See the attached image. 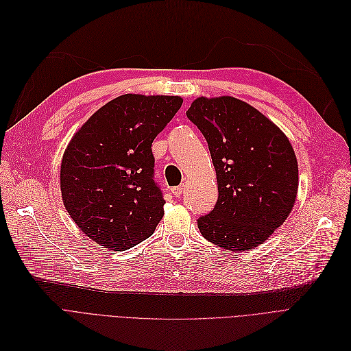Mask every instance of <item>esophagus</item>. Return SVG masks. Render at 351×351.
I'll return each mask as SVG.
<instances>
[{
    "mask_svg": "<svg viewBox=\"0 0 351 351\" xmlns=\"http://www.w3.org/2000/svg\"><path fill=\"white\" fill-rule=\"evenodd\" d=\"M171 193L174 197H181V194L184 193V189H182V186H176L171 189Z\"/></svg>",
    "mask_w": 351,
    "mask_h": 351,
    "instance_id": "1",
    "label": "esophagus"
}]
</instances>
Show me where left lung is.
<instances>
[{"instance_id": "obj_1", "label": "left lung", "mask_w": 351, "mask_h": 351, "mask_svg": "<svg viewBox=\"0 0 351 351\" xmlns=\"http://www.w3.org/2000/svg\"><path fill=\"white\" fill-rule=\"evenodd\" d=\"M204 136L217 173L219 199L197 220L204 239L231 252L263 244L289 217L298 167L289 138L234 97H199L187 111Z\"/></svg>"}]
</instances>
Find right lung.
I'll list each match as a JSON object with an SVG mask.
<instances>
[{
	"label": "right lung",
	"mask_w": 351,
	"mask_h": 351,
	"mask_svg": "<svg viewBox=\"0 0 351 351\" xmlns=\"http://www.w3.org/2000/svg\"><path fill=\"white\" fill-rule=\"evenodd\" d=\"M182 104L177 95L124 94L95 111L61 162L62 203L82 232L112 252L153 234L164 214L154 138Z\"/></svg>",
	"instance_id": "add662e5"
}]
</instances>
